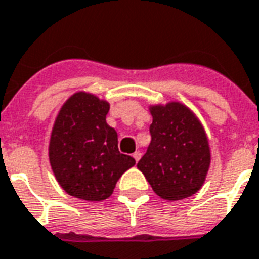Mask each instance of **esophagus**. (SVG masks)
I'll use <instances>...</instances> for the list:
<instances>
[{
    "mask_svg": "<svg viewBox=\"0 0 259 259\" xmlns=\"http://www.w3.org/2000/svg\"><path fill=\"white\" fill-rule=\"evenodd\" d=\"M133 158H135L136 162H139L140 158H141V152H140V151H137V152H135V154H133Z\"/></svg>",
    "mask_w": 259,
    "mask_h": 259,
    "instance_id": "34e87169",
    "label": "esophagus"
}]
</instances>
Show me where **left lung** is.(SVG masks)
Returning <instances> with one entry per match:
<instances>
[{
    "mask_svg": "<svg viewBox=\"0 0 259 259\" xmlns=\"http://www.w3.org/2000/svg\"><path fill=\"white\" fill-rule=\"evenodd\" d=\"M151 143L137 163L154 192L166 200H181L202 188L210 166L204 129L181 103L151 107Z\"/></svg>",
    "mask_w": 259,
    "mask_h": 259,
    "instance_id": "8db88e82",
    "label": "left lung"
}]
</instances>
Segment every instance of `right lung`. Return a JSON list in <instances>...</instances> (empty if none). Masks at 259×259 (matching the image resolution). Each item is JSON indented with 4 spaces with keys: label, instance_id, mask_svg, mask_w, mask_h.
Returning a JSON list of instances; mask_svg holds the SVG:
<instances>
[{
    "label": "right lung",
    "instance_id": "add662e5",
    "mask_svg": "<svg viewBox=\"0 0 259 259\" xmlns=\"http://www.w3.org/2000/svg\"><path fill=\"white\" fill-rule=\"evenodd\" d=\"M110 104L75 93L61 107L49 143V160L60 187L74 198H110L120 176L136 160L118 149V133L105 122Z\"/></svg>",
    "mask_w": 259,
    "mask_h": 259
}]
</instances>
